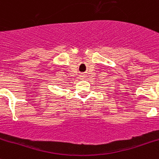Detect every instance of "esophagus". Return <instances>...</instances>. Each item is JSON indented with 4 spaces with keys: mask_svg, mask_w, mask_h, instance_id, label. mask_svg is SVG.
<instances>
[{
    "mask_svg": "<svg viewBox=\"0 0 159 159\" xmlns=\"http://www.w3.org/2000/svg\"><path fill=\"white\" fill-rule=\"evenodd\" d=\"M81 76H82V77H83V76H84V75H83V74H82V75H81Z\"/></svg>",
    "mask_w": 159,
    "mask_h": 159,
    "instance_id": "obj_1",
    "label": "esophagus"
}]
</instances>
